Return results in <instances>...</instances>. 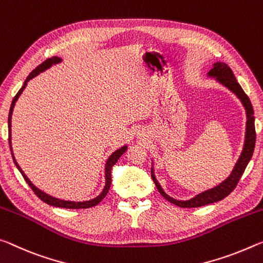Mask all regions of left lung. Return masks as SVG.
<instances>
[{
    "instance_id": "1",
    "label": "left lung",
    "mask_w": 263,
    "mask_h": 263,
    "mask_svg": "<svg viewBox=\"0 0 263 263\" xmlns=\"http://www.w3.org/2000/svg\"><path fill=\"white\" fill-rule=\"evenodd\" d=\"M208 77H210V78H214L219 84L225 86V87L229 88L232 93H234L241 101V103H242V106L245 107L247 121H246V134H245L243 148H242V152H241V155L239 156V160L236 161L233 170H232L229 177L219 185H217V186L201 192L199 195L195 196L189 200H178L170 197L169 195H166V193L163 191L161 184L158 183V180L156 179V177H155L154 166H152V178L154 180L155 185H156L158 192H160L166 200H169L170 203L179 206V208H186V209L200 208V206H204V205L217 203V201L221 200L225 197L229 196L230 193L234 190L236 184H238V182L240 180L241 176H242L245 169H246L247 164L253 156L254 148H255L256 134H255V124H254L255 119H254V110H253L252 102L247 97V94L243 92L242 88H241V86L239 85L238 81H236L233 72H232L231 68L227 66L225 63L217 62L213 64V67L208 72Z\"/></svg>"
}]
</instances>
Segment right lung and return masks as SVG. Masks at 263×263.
<instances>
[{"label":"right lung","mask_w":263,"mask_h":263,"mask_svg":"<svg viewBox=\"0 0 263 263\" xmlns=\"http://www.w3.org/2000/svg\"><path fill=\"white\" fill-rule=\"evenodd\" d=\"M62 58L59 57H52V58H49L46 59L45 62H43L40 66H37L34 70L30 73V74L28 76V78L25 79L24 84L22 86V88L20 89L18 93L16 94L15 98L12 99V102H11V106H10V110H9V116H8V129H9V145H10V152H11V156H12V160H14V163L17 166V169L20 170L21 174H22L23 178L25 179V182L28 183V185L32 189V191L34 192V195H36L38 198H40L41 200L44 201V203L49 204L51 206H55V208H63V209H88V208H93V206L98 205L100 201L103 199L107 196V193H108V190L110 187V184H111V167L114 166V164L116 162H118V160L120 157H121V155L123 153H126V150L128 149L127 145H123V147H121L118 150H115V152L110 155L108 160H107L106 162V165H105V179H106V183H105V187H103L102 192L99 195L98 197L93 198V199L91 200H85V201H71V200H64V199H58V198L55 197H52L50 195H47V193H45L44 191L40 190V189L34 186V185L31 183V180H30L27 175L24 174L23 170L21 169V166L18 165V163L16 162L15 160V156L14 154H12V148H11V115H12V110H14V107H15V103L17 101V99L20 98L21 94H22L23 89L25 88V86H27L28 81L31 80L32 78H34V77L40 74L41 72H44L45 70H47V68H50L52 65H55V64H58L62 62Z\"/></svg>","instance_id":"obj_1"}]
</instances>
